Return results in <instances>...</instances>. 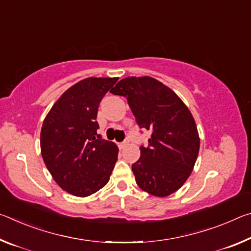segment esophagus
<instances>
[{
	"mask_svg": "<svg viewBox=\"0 0 251 251\" xmlns=\"http://www.w3.org/2000/svg\"><path fill=\"white\" fill-rule=\"evenodd\" d=\"M127 145H128V142H127V141H124V142H122V143L118 144V146H120L121 150H123V148H125Z\"/></svg>",
	"mask_w": 251,
	"mask_h": 251,
	"instance_id": "esophagus-1",
	"label": "esophagus"
}]
</instances>
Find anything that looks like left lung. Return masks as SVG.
Returning <instances> with one entry per match:
<instances>
[{"label": "left lung", "mask_w": 251, "mask_h": 251, "mask_svg": "<svg viewBox=\"0 0 251 251\" xmlns=\"http://www.w3.org/2000/svg\"><path fill=\"white\" fill-rule=\"evenodd\" d=\"M110 93L126 97L139 128L151 131L131 165L137 185L157 197L175 193L189 177L199 151L192 113L171 88L148 76L123 78Z\"/></svg>", "instance_id": "obj_1"}]
</instances>
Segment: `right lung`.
<instances>
[{
	"instance_id": "1",
	"label": "right lung",
	"mask_w": 251,
	"mask_h": 251,
	"mask_svg": "<svg viewBox=\"0 0 251 251\" xmlns=\"http://www.w3.org/2000/svg\"><path fill=\"white\" fill-rule=\"evenodd\" d=\"M117 77H88L69 88L50 108L41 130V151L54 180L86 197L107 184L118 148L97 134L100 103Z\"/></svg>"
}]
</instances>
